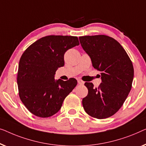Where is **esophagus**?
Masks as SVG:
<instances>
[{"instance_id":"34e87169","label":"esophagus","mask_w":146,"mask_h":146,"mask_svg":"<svg viewBox=\"0 0 146 146\" xmlns=\"http://www.w3.org/2000/svg\"><path fill=\"white\" fill-rule=\"evenodd\" d=\"M84 83H85V82L83 81H82V80H81V79H79V80H78V84H79V85H83V84H84Z\"/></svg>"}]
</instances>
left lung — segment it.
<instances>
[{"label": "left lung", "mask_w": 146, "mask_h": 146, "mask_svg": "<svg viewBox=\"0 0 146 146\" xmlns=\"http://www.w3.org/2000/svg\"><path fill=\"white\" fill-rule=\"evenodd\" d=\"M82 48L91 59L93 66L101 72L102 83L94 88L86 82L88 95L83 98L85 112L98 119L114 115L122 107L132 88L134 67L123 47L105 35L80 36Z\"/></svg>", "instance_id": "8db88e82"}]
</instances>
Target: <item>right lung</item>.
Masks as SVG:
<instances>
[{
    "label": "right lung",
    "instance_id": "obj_1",
    "mask_svg": "<svg viewBox=\"0 0 146 146\" xmlns=\"http://www.w3.org/2000/svg\"><path fill=\"white\" fill-rule=\"evenodd\" d=\"M79 45L77 36L52 35L39 39L22 53L17 75L18 94L32 114L48 118L60 110L77 81H55L54 75L64 65L65 53Z\"/></svg>",
    "mask_w": 146,
    "mask_h": 146
}]
</instances>
